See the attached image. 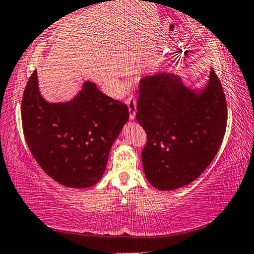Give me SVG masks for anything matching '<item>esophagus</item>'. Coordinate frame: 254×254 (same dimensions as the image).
Wrapping results in <instances>:
<instances>
[{
	"instance_id": "obj_1",
	"label": "esophagus",
	"mask_w": 254,
	"mask_h": 254,
	"mask_svg": "<svg viewBox=\"0 0 254 254\" xmlns=\"http://www.w3.org/2000/svg\"><path fill=\"white\" fill-rule=\"evenodd\" d=\"M127 103L128 107V113H130V119L134 120L135 113H137V100H135L134 95L130 94L127 99Z\"/></svg>"
}]
</instances>
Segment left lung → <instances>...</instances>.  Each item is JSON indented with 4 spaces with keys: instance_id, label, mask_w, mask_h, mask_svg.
Wrapping results in <instances>:
<instances>
[{
    "instance_id": "8db88e82",
    "label": "left lung",
    "mask_w": 254,
    "mask_h": 254,
    "mask_svg": "<svg viewBox=\"0 0 254 254\" xmlns=\"http://www.w3.org/2000/svg\"><path fill=\"white\" fill-rule=\"evenodd\" d=\"M227 117L226 95L213 69L200 92L173 73L142 78L135 119L147 134L141 160L149 183L167 191L198 178L222 144Z\"/></svg>"
}]
</instances>
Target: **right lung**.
Here are the masks:
<instances>
[{
  "instance_id": "add662e5",
  "label": "right lung",
  "mask_w": 254,
  "mask_h": 254,
  "mask_svg": "<svg viewBox=\"0 0 254 254\" xmlns=\"http://www.w3.org/2000/svg\"><path fill=\"white\" fill-rule=\"evenodd\" d=\"M128 120L126 103L86 81L76 98L49 103L31 74L21 100V123L30 151L48 176L67 188H91L105 173L112 145Z\"/></svg>"
}]
</instances>
